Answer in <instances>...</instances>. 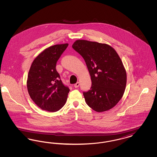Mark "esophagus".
Masks as SVG:
<instances>
[{"label":"esophagus","mask_w":157,"mask_h":157,"mask_svg":"<svg viewBox=\"0 0 157 157\" xmlns=\"http://www.w3.org/2000/svg\"><path fill=\"white\" fill-rule=\"evenodd\" d=\"M79 85H80L79 82H77V83H76L75 85H74V86H75V88H78V87L79 86Z\"/></svg>","instance_id":"34e87169"}]
</instances>
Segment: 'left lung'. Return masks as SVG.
Wrapping results in <instances>:
<instances>
[{"instance_id":"obj_1","label":"left lung","mask_w":157,"mask_h":157,"mask_svg":"<svg viewBox=\"0 0 157 157\" xmlns=\"http://www.w3.org/2000/svg\"><path fill=\"white\" fill-rule=\"evenodd\" d=\"M72 48L84 59L92 86L83 94L87 105L98 112L112 109L122 97L127 72L118 54L111 46L97 42L77 40Z\"/></svg>"}]
</instances>
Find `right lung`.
<instances>
[{
    "mask_svg": "<svg viewBox=\"0 0 157 157\" xmlns=\"http://www.w3.org/2000/svg\"><path fill=\"white\" fill-rule=\"evenodd\" d=\"M67 46L59 44L45 49L31 65L27 88L32 101L43 110L58 111L67 102L70 90L62 83L56 65Z\"/></svg>",
    "mask_w": 157,
    "mask_h": 157,
    "instance_id": "add662e5",
    "label": "right lung"
}]
</instances>
